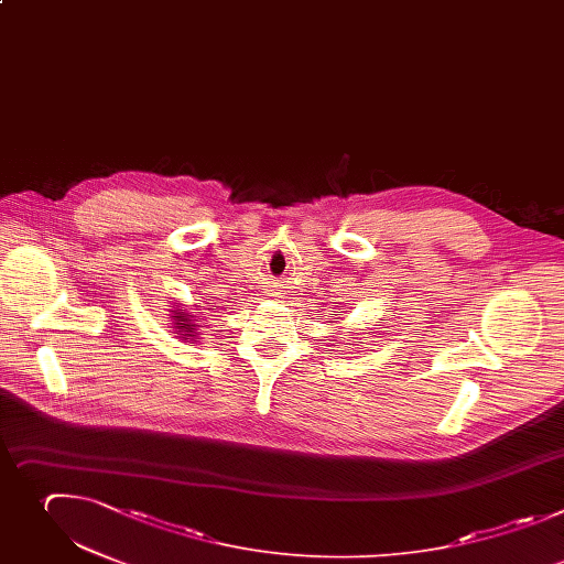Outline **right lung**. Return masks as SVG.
I'll use <instances>...</instances> for the list:
<instances>
[{"label": "right lung", "instance_id": "add662e5", "mask_svg": "<svg viewBox=\"0 0 564 564\" xmlns=\"http://www.w3.org/2000/svg\"><path fill=\"white\" fill-rule=\"evenodd\" d=\"M191 317H193V315H186L184 311H177V315H173L175 324H180L177 328H182L184 340H191L193 333H195V326H197V324H193V319H191Z\"/></svg>", "mask_w": 564, "mask_h": 564}]
</instances>
